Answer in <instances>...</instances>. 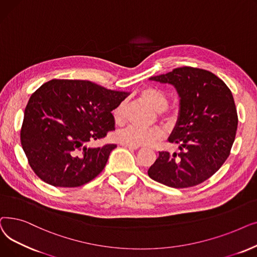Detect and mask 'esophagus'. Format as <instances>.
Segmentation results:
<instances>
[{
  "label": "esophagus",
  "mask_w": 257,
  "mask_h": 257,
  "mask_svg": "<svg viewBox=\"0 0 257 257\" xmlns=\"http://www.w3.org/2000/svg\"><path fill=\"white\" fill-rule=\"evenodd\" d=\"M122 146H124V148L132 150V151H137L139 150V146H132V145H127V144H122Z\"/></svg>",
  "instance_id": "34e87169"
}]
</instances>
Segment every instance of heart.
I'll use <instances>...</instances> for the list:
<instances>
[{
	"label": "heart",
	"mask_w": 257,
	"mask_h": 257,
	"mask_svg": "<svg viewBox=\"0 0 257 257\" xmlns=\"http://www.w3.org/2000/svg\"><path fill=\"white\" fill-rule=\"evenodd\" d=\"M141 99L153 107L157 112H162L168 105L167 95L156 88H146L140 93ZM124 109L125 102H120L113 111V118L117 124L123 123L124 121ZM164 118L172 120L173 115L170 113H165ZM164 137V132L160 127L152 128H140L137 126H126L120 130L116 134V139L122 144H127L132 146H151L157 141Z\"/></svg>",
	"instance_id": "heart-1"
}]
</instances>
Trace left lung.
<instances>
[{
    "label": "left lung",
    "mask_w": 257,
    "mask_h": 257,
    "mask_svg": "<svg viewBox=\"0 0 257 257\" xmlns=\"http://www.w3.org/2000/svg\"><path fill=\"white\" fill-rule=\"evenodd\" d=\"M150 80L172 84L177 90L179 117L168 142L179 144L181 152H160L148 174L174 188L201 184L230 155L238 122L233 96L222 79L198 68H177Z\"/></svg>",
    "instance_id": "1"
}]
</instances>
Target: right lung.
Listing matches in <instances>:
<instances>
[{"mask_svg": "<svg viewBox=\"0 0 257 257\" xmlns=\"http://www.w3.org/2000/svg\"><path fill=\"white\" fill-rule=\"evenodd\" d=\"M130 93L88 80L52 79L29 98L21 143L33 172L56 187H78L98 176L116 144H91L115 130L112 111Z\"/></svg>", "mask_w": 257, "mask_h": 257, "instance_id": "obj_1", "label": "right lung"}]
</instances>
